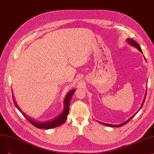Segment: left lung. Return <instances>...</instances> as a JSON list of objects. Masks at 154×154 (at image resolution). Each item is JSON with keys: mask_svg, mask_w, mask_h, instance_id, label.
<instances>
[{"mask_svg": "<svg viewBox=\"0 0 154 154\" xmlns=\"http://www.w3.org/2000/svg\"><path fill=\"white\" fill-rule=\"evenodd\" d=\"M127 42H128V43L129 44L131 45V46H133V47H135V48H137L139 51H140L141 53H143L142 51H141V48H140V46L138 45V43H137V42H135L134 40H132V39H130V38H128V39H127ZM146 95H145V98H144V100H143V102L142 104H141L140 109H141V107H142V106H143V105L145 100V98H146ZM140 109H139V110H140ZM139 110H138V111H139ZM137 113H136V114H137ZM136 114H134L132 117H131V118H130V119H128V120L126 121L125 122H122V123H121V124H120V125H110V124H107V123H104V122H100V121H98V122H100V124H102V125H106V126H110V127H121V126H123V125H126V123H128V122L129 121H130L135 115H136Z\"/></svg>", "mask_w": 154, "mask_h": 154, "instance_id": "left-lung-1", "label": "left lung"}]
</instances>
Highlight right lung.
<instances>
[{
    "label": "right lung",
    "instance_id": "obj_1",
    "mask_svg": "<svg viewBox=\"0 0 154 154\" xmlns=\"http://www.w3.org/2000/svg\"><path fill=\"white\" fill-rule=\"evenodd\" d=\"M75 89L72 90L71 91H69L68 94H67V95L66 96L64 100V110L63 112L61 113V114L58 117V118L52 119L51 121H45V122H39L38 121H35L33 119H31L29 117H28L25 114H24L23 112L21 111V110L20 109V108L19 107V106H17V103L15 101V99L14 98V95H13V100H14V105L16 106V108L20 110V111L21 112V114L25 117V118L30 122L31 124H32L33 126H35V127L40 128V129H51V128H54L57 127L59 126L62 125L64 122L66 121L67 117V114L69 113V103H70V100L71 99V97L74 94V92L75 91Z\"/></svg>",
    "mask_w": 154,
    "mask_h": 154
}]
</instances>
